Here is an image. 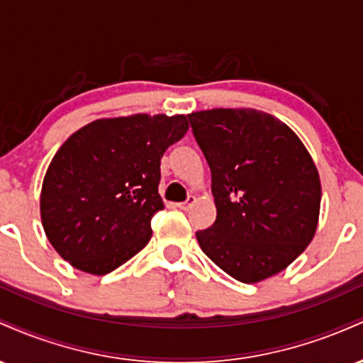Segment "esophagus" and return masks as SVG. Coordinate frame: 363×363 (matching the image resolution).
<instances>
[{
	"label": "esophagus",
	"mask_w": 363,
	"mask_h": 363,
	"mask_svg": "<svg viewBox=\"0 0 363 363\" xmlns=\"http://www.w3.org/2000/svg\"><path fill=\"white\" fill-rule=\"evenodd\" d=\"M194 203H196V198H194V196H187L186 201H184V203H179L177 208H179V210H184V211H187V210H189L191 206L194 205Z\"/></svg>",
	"instance_id": "34e87169"
}]
</instances>
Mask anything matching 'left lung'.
<instances>
[{"label": "left lung", "instance_id": "1", "mask_svg": "<svg viewBox=\"0 0 363 363\" xmlns=\"http://www.w3.org/2000/svg\"><path fill=\"white\" fill-rule=\"evenodd\" d=\"M189 121L216 206L215 223L196 232L201 251L242 283L289 268L314 239L323 194L301 138L257 109L198 111Z\"/></svg>", "mask_w": 363, "mask_h": 363}]
</instances>
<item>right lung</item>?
Here are the masks:
<instances>
[{
  "label": "right lung",
  "instance_id": "add662e5",
  "mask_svg": "<svg viewBox=\"0 0 363 363\" xmlns=\"http://www.w3.org/2000/svg\"><path fill=\"white\" fill-rule=\"evenodd\" d=\"M189 129L184 114L95 119L52 157L40 189L45 237L83 273L107 274L152 239L165 150Z\"/></svg>",
  "mask_w": 363,
  "mask_h": 363
}]
</instances>
